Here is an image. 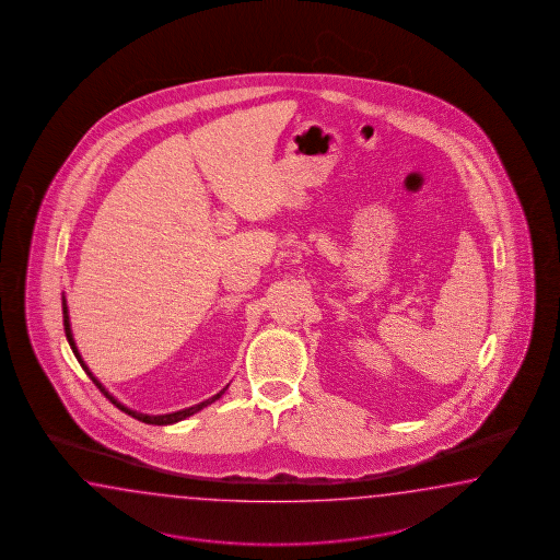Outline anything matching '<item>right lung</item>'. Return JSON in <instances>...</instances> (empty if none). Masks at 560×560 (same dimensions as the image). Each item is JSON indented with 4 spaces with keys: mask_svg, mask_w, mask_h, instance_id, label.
<instances>
[{
    "mask_svg": "<svg viewBox=\"0 0 560 560\" xmlns=\"http://www.w3.org/2000/svg\"><path fill=\"white\" fill-rule=\"evenodd\" d=\"M62 313H63V329H66V339H68V343H70V348L74 351L75 360L80 361V365L84 368V372L88 373V377L98 386L100 392L106 396V398L113 401L114 406L118 408V410L125 411L128 416H132L135 420H140V422L152 423V425H168V423L180 422V420H187L190 418L192 413H197V411L202 410V408H207V406H211L212 401H217V399L223 396L224 392H226V387L224 386L219 394H214L212 398L205 399V401H200L197 406H190V408H185V410L171 411V413H161V416H149V413H142V411L130 410V408H126L122 401H118V399L114 398L113 394L106 389V387L100 384L98 377L94 375V373L90 372V368L86 365V361L82 360V355H80V351L75 348L74 334H72V327H70V311H68V303H66V295H62Z\"/></svg>",
    "mask_w": 560,
    "mask_h": 560,
    "instance_id": "obj_1",
    "label": "right lung"
}]
</instances>
